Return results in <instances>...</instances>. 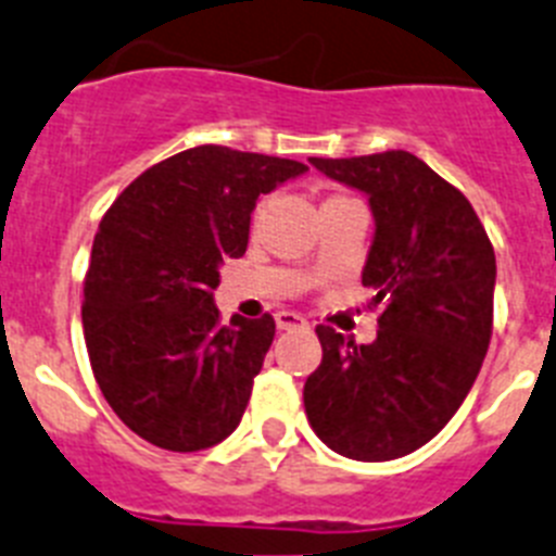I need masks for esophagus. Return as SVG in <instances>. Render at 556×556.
<instances>
[{
    "label": "esophagus",
    "mask_w": 556,
    "mask_h": 556,
    "mask_svg": "<svg viewBox=\"0 0 556 556\" xmlns=\"http://www.w3.org/2000/svg\"><path fill=\"white\" fill-rule=\"evenodd\" d=\"M277 327H279V330H296V327H307V321H305V316H299V313L279 311L277 313Z\"/></svg>",
    "instance_id": "esophagus-1"
}]
</instances>
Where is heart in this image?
<instances>
[{"instance_id":"obj_1","label":"heart","mask_w":556,"mask_h":556,"mask_svg":"<svg viewBox=\"0 0 556 556\" xmlns=\"http://www.w3.org/2000/svg\"><path fill=\"white\" fill-rule=\"evenodd\" d=\"M336 201H346V195H330V198H327V201H325V204H336ZM260 210H263V204L257 206V212H254V218H257V215H260Z\"/></svg>"}]
</instances>
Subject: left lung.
<instances>
[{
    "mask_svg": "<svg viewBox=\"0 0 556 556\" xmlns=\"http://www.w3.org/2000/svg\"><path fill=\"white\" fill-rule=\"evenodd\" d=\"M311 164L369 195L375 240L361 279L383 311L371 344L316 327L321 364L305 383L307 422L341 456L389 462L431 442L479 378L495 251L470 201L414 153Z\"/></svg>",
    "mask_w": 556,
    "mask_h": 556,
    "instance_id": "obj_1",
    "label": "left lung"
}]
</instances>
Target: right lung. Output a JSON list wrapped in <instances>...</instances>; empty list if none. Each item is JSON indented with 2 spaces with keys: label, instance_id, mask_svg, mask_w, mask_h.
I'll list each match as a JSON object with an SVG mask.
<instances>
[{
  "label": "right lung",
  "instance_id": "right-lung-1",
  "mask_svg": "<svg viewBox=\"0 0 556 556\" xmlns=\"http://www.w3.org/2000/svg\"><path fill=\"white\" fill-rule=\"evenodd\" d=\"M293 159L198 144L153 164L100 220L84 279V336L100 392L151 445L192 453L238 428L274 318L212 302L243 257L257 198L305 173Z\"/></svg>",
  "mask_w": 556,
  "mask_h": 556
}]
</instances>
